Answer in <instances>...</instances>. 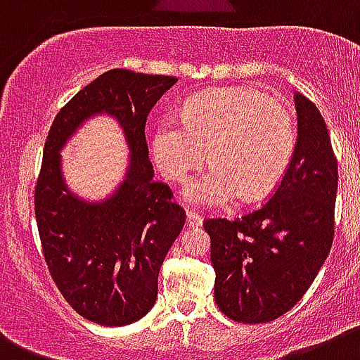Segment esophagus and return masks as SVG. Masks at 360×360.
<instances>
[{
  "mask_svg": "<svg viewBox=\"0 0 360 360\" xmlns=\"http://www.w3.org/2000/svg\"><path fill=\"white\" fill-rule=\"evenodd\" d=\"M186 224H188V227H199V225H202V218H200L199 214L188 210V214H186Z\"/></svg>",
  "mask_w": 360,
  "mask_h": 360,
  "instance_id": "34e87169",
  "label": "esophagus"
}]
</instances>
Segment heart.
Listing matches in <instances>:
<instances>
[{
	"label": "heart",
	"mask_w": 360,
	"mask_h": 360,
	"mask_svg": "<svg viewBox=\"0 0 360 360\" xmlns=\"http://www.w3.org/2000/svg\"><path fill=\"white\" fill-rule=\"evenodd\" d=\"M297 127L289 108L257 88H216L191 97L184 120L165 116L154 133V158L171 180L206 160L212 167L182 189L193 206L218 208L238 195L261 199L280 184L293 158Z\"/></svg>",
	"instance_id": "1"
}]
</instances>
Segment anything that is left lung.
Listing matches in <instances>:
<instances>
[{
	"instance_id": "obj_1",
	"label": "left lung",
	"mask_w": 360,
	"mask_h": 360,
	"mask_svg": "<svg viewBox=\"0 0 360 360\" xmlns=\"http://www.w3.org/2000/svg\"><path fill=\"white\" fill-rule=\"evenodd\" d=\"M299 135L274 195L236 219H206L216 270L214 299L238 323H269L299 302L334 238L338 163L321 112L295 96Z\"/></svg>"
}]
</instances>
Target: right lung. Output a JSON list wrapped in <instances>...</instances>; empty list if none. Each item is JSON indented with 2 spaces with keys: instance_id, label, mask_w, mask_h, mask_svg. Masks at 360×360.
Returning <instances> with one entry per match:
<instances>
[{
  "instance_id": "add662e5",
  "label": "right lung",
  "mask_w": 360,
  "mask_h": 360,
  "mask_svg": "<svg viewBox=\"0 0 360 360\" xmlns=\"http://www.w3.org/2000/svg\"><path fill=\"white\" fill-rule=\"evenodd\" d=\"M174 77L110 69L82 88L56 114L44 142L35 188V218L52 280L88 321L124 327L139 321L158 299V276L186 224L172 191L154 180L144 136L150 110ZM119 122L130 167L118 188L91 203L73 194L60 172V148L91 119Z\"/></svg>"
}]
</instances>
